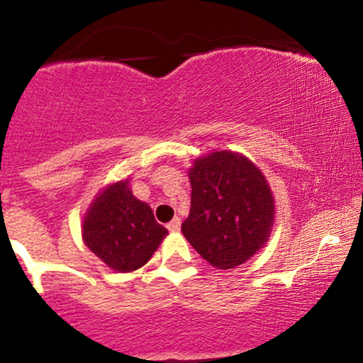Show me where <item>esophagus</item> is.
I'll use <instances>...</instances> for the list:
<instances>
[{"label":"esophagus","mask_w":363,"mask_h":363,"mask_svg":"<svg viewBox=\"0 0 363 363\" xmlns=\"http://www.w3.org/2000/svg\"><path fill=\"white\" fill-rule=\"evenodd\" d=\"M167 228H169L170 232H177L179 228H181V218H179V216H176V218H174L172 222L167 223Z\"/></svg>","instance_id":"34e87169"}]
</instances>
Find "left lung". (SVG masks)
Returning a JSON list of instances; mask_svg holds the SVG:
<instances>
[{
    "instance_id": "1",
    "label": "left lung",
    "mask_w": 363,
    "mask_h": 363,
    "mask_svg": "<svg viewBox=\"0 0 363 363\" xmlns=\"http://www.w3.org/2000/svg\"><path fill=\"white\" fill-rule=\"evenodd\" d=\"M191 211L181 230L211 266L232 269L264 247L274 199L264 176L240 153L213 152L189 170Z\"/></svg>"
}]
</instances>
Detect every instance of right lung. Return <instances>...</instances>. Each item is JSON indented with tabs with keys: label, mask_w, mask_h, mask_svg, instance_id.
<instances>
[{
	"label": "right lung",
	"mask_w": 363,
	"mask_h": 363,
	"mask_svg": "<svg viewBox=\"0 0 363 363\" xmlns=\"http://www.w3.org/2000/svg\"><path fill=\"white\" fill-rule=\"evenodd\" d=\"M82 234L86 247L109 268L128 273L147 264L167 228L157 222L147 203L133 196L128 181H121L94 199Z\"/></svg>",
	"instance_id": "obj_1"
}]
</instances>
